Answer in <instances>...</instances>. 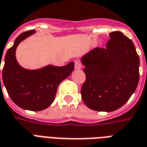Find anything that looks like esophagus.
I'll list each match as a JSON object with an SVG mask.
<instances>
[{"label":"esophagus","instance_id":"obj_1","mask_svg":"<svg viewBox=\"0 0 147 147\" xmlns=\"http://www.w3.org/2000/svg\"><path fill=\"white\" fill-rule=\"evenodd\" d=\"M82 67H83V65L80 61H78V60L75 61V68L76 69H80V68H82Z\"/></svg>","mask_w":147,"mask_h":147}]
</instances>
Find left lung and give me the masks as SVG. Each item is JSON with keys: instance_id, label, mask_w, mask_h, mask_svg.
<instances>
[{"instance_id": "obj_1", "label": "left lung", "mask_w": 147, "mask_h": 147, "mask_svg": "<svg viewBox=\"0 0 147 147\" xmlns=\"http://www.w3.org/2000/svg\"><path fill=\"white\" fill-rule=\"evenodd\" d=\"M105 48L82 58L86 80L81 96L88 108L112 112L126 103L139 80V57L132 41L120 31L109 33Z\"/></svg>"}]
</instances>
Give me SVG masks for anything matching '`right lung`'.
<instances>
[{"label":"right lung","mask_w":147,"mask_h":147,"mask_svg":"<svg viewBox=\"0 0 147 147\" xmlns=\"http://www.w3.org/2000/svg\"><path fill=\"white\" fill-rule=\"evenodd\" d=\"M34 33V30L22 33L8 49L2 78L8 95L15 104L27 110L41 111L53 102L59 84L71 73L74 63L70 62L63 67L49 65L32 71L20 66L16 59V47L21 41Z\"/></svg>","instance_id":"right-lung-1"}]
</instances>
